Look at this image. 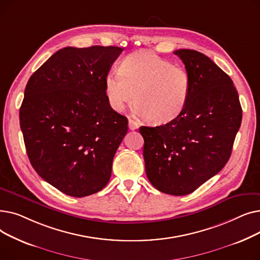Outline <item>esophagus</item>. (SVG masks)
I'll return each instance as SVG.
<instances>
[{"label": "esophagus", "instance_id": "obj_1", "mask_svg": "<svg viewBox=\"0 0 260 260\" xmlns=\"http://www.w3.org/2000/svg\"><path fill=\"white\" fill-rule=\"evenodd\" d=\"M128 127H129V129H132V131L137 129V128L139 127V123H138L137 121L133 120V119H128Z\"/></svg>", "mask_w": 260, "mask_h": 260}]
</instances>
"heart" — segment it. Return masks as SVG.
<instances>
[{"instance_id": "heart-1", "label": "heart", "mask_w": 260, "mask_h": 260, "mask_svg": "<svg viewBox=\"0 0 260 260\" xmlns=\"http://www.w3.org/2000/svg\"><path fill=\"white\" fill-rule=\"evenodd\" d=\"M119 72L108 73L104 80L106 98L114 111L121 113L135 100V112L156 124L170 122L183 112L190 93L185 68L140 50L123 59Z\"/></svg>"}]
</instances>
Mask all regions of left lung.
Listing matches in <instances>:
<instances>
[{"instance_id": "obj_1", "label": "left lung", "mask_w": 260, "mask_h": 260, "mask_svg": "<svg viewBox=\"0 0 260 260\" xmlns=\"http://www.w3.org/2000/svg\"><path fill=\"white\" fill-rule=\"evenodd\" d=\"M190 77L183 112L156 127L141 126L146 176L162 193L183 196L219 173L229 161L242 109L232 79L209 57L174 51Z\"/></svg>"}]
</instances>
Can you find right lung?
Wrapping results in <instances>:
<instances>
[{"label":"right lung","mask_w":260,"mask_h":260,"mask_svg":"<svg viewBox=\"0 0 260 260\" xmlns=\"http://www.w3.org/2000/svg\"><path fill=\"white\" fill-rule=\"evenodd\" d=\"M122 51L65 47L27 82L20 108L27 155L41 178L68 196L97 193L111 178L128 121L109 106L104 80Z\"/></svg>","instance_id":"right-lung-1"}]
</instances>
